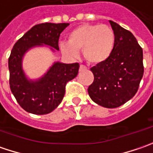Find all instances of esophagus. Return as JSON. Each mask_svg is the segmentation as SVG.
Instances as JSON below:
<instances>
[{
  "instance_id": "obj_1",
  "label": "esophagus",
  "mask_w": 153,
  "mask_h": 153,
  "mask_svg": "<svg viewBox=\"0 0 153 153\" xmlns=\"http://www.w3.org/2000/svg\"><path fill=\"white\" fill-rule=\"evenodd\" d=\"M86 69V67L84 66V65H80L79 66V71H83V70Z\"/></svg>"
}]
</instances>
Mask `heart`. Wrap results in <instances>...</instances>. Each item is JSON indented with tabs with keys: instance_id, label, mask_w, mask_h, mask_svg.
<instances>
[{
	"instance_id": "b5f03b06",
	"label": "heart",
	"mask_w": 153,
	"mask_h": 153,
	"mask_svg": "<svg viewBox=\"0 0 153 153\" xmlns=\"http://www.w3.org/2000/svg\"><path fill=\"white\" fill-rule=\"evenodd\" d=\"M116 43V35L107 25L83 24L74 28L68 36V43L61 44L64 54L76 57L83 51L85 59L91 64L105 62L111 56Z\"/></svg>"
}]
</instances>
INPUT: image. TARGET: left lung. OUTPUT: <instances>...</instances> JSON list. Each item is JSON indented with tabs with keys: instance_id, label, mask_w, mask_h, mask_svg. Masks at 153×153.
I'll return each instance as SVG.
<instances>
[{
	"instance_id": "obj_1",
	"label": "left lung",
	"mask_w": 153,
	"mask_h": 153,
	"mask_svg": "<svg viewBox=\"0 0 153 153\" xmlns=\"http://www.w3.org/2000/svg\"><path fill=\"white\" fill-rule=\"evenodd\" d=\"M116 35L114 50L102 64L91 68L94 80L88 87L90 97L105 108H116L135 95L144 74L143 50L129 30L110 20Z\"/></svg>"
}]
</instances>
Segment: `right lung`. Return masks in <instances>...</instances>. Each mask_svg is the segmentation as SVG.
I'll use <instances>...</instances> for the list:
<instances>
[{
    "label": "right lung",
    "mask_w": 153,
    "mask_h": 153,
    "mask_svg": "<svg viewBox=\"0 0 153 153\" xmlns=\"http://www.w3.org/2000/svg\"><path fill=\"white\" fill-rule=\"evenodd\" d=\"M68 23H43L34 25L14 44L8 59L9 85L12 93L24 110L35 115L52 112L62 103L66 84L78 74L79 63L56 62L43 76L30 79L23 69L24 56L36 47L49 46L53 52L59 50L58 40Z\"/></svg>",
    "instance_id": "right-lung-1"
}]
</instances>
